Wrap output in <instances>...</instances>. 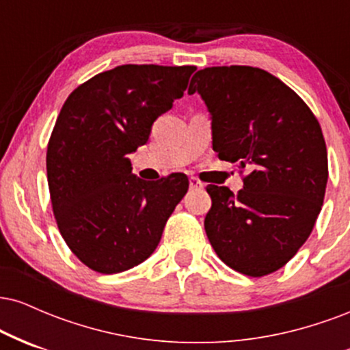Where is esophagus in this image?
I'll return each instance as SVG.
<instances>
[{
	"instance_id": "obj_1",
	"label": "esophagus",
	"mask_w": 350,
	"mask_h": 350,
	"mask_svg": "<svg viewBox=\"0 0 350 350\" xmlns=\"http://www.w3.org/2000/svg\"><path fill=\"white\" fill-rule=\"evenodd\" d=\"M189 187H191V189H202L204 184L200 183L198 178H191V179H189Z\"/></svg>"
}]
</instances>
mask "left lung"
<instances>
[{"label": "left lung", "mask_w": 350, "mask_h": 350, "mask_svg": "<svg viewBox=\"0 0 350 350\" xmlns=\"http://www.w3.org/2000/svg\"><path fill=\"white\" fill-rule=\"evenodd\" d=\"M187 92L206 102L219 158L248 170L239 194L207 186L208 242L235 271L270 275L306 242L323 207L327 150L319 122L298 94L258 67H207Z\"/></svg>", "instance_id": "1"}]
</instances>
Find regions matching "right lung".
Here are the masks:
<instances>
[{
	"instance_id": "add662e5",
	"label": "right lung",
	"mask_w": 350,
	"mask_h": 350,
	"mask_svg": "<svg viewBox=\"0 0 350 350\" xmlns=\"http://www.w3.org/2000/svg\"><path fill=\"white\" fill-rule=\"evenodd\" d=\"M194 66H118L79 85L47 144L52 211L66 243L90 270L113 275L158 247L189 179L156 183L131 172L128 156L146 144L159 115L184 95Z\"/></svg>"
}]
</instances>
